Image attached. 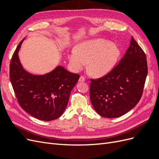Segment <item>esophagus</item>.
<instances>
[{
  "label": "esophagus",
  "instance_id": "esophagus-1",
  "mask_svg": "<svg viewBox=\"0 0 159 159\" xmlns=\"http://www.w3.org/2000/svg\"><path fill=\"white\" fill-rule=\"evenodd\" d=\"M85 78H84V77L83 76H81L80 77V79H79V81H80V82H81V81H85Z\"/></svg>",
  "mask_w": 159,
  "mask_h": 159
}]
</instances>
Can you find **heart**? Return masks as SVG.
<instances>
[{
  "label": "heart",
  "mask_w": 159,
  "mask_h": 159,
  "mask_svg": "<svg viewBox=\"0 0 159 159\" xmlns=\"http://www.w3.org/2000/svg\"><path fill=\"white\" fill-rule=\"evenodd\" d=\"M121 51L111 42L102 38L86 40L71 49L68 58L71 69L79 71L89 61L88 70L95 77H102L111 71L118 61Z\"/></svg>",
  "instance_id": "obj_1"
}]
</instances>
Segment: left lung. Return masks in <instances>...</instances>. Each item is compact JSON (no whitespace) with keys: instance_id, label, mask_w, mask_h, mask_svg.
Returning a JSON list of instances; mask_svg holds the SVG:
<instances>
[{"instance_id":"8db88e82","label":"left lung","mask_w":159,"mask_h":159,"mask_svg":"<svg viewBox=\"0 0 159 159\" xmlns=\"http://www.w3.org/2000/svg\"><path fill=\"white\" fill-rule=\"evenodd\" d=\"M148 68L145 52L132 36L129 48L108 74L90 84V100L95 111L107 118L121 117L138 103Z\"/></svg>"}]
</instances>
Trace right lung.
Returning <instances> with one entry per match:
<instances>
[{
  "mask_svg": "<svg viewBox=\"0 0 159 159\" xmlns=\"http://www.w3.org/2000/svg\"><path fill=\"white\" fill-rule=\"evenodd\" d=\"M24 40L18 44L11 61V84L19 104L26 112L42 121H52L63 114L80 75L71 73L61 66L43 75L27 71L18 57Z\"/></svg>",
  "mask_w": 159,
  "mask_h": 159,
  "instance_id": "1",
  "label": "right lung"
}]
</instances>
